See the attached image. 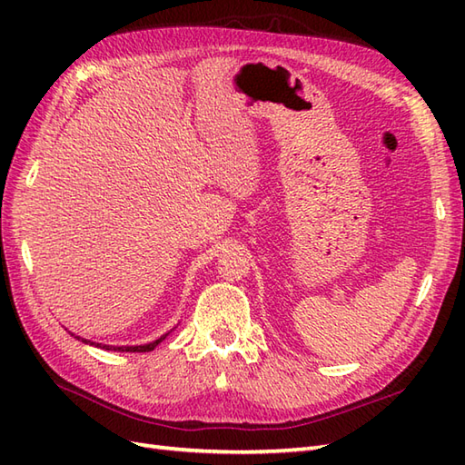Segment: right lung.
<instances>
[{
    "mask_svg": "<svg viewBox=\"0 0 465 465\" xmlns=\"http://www.w3.org/2000/svg\"><path fill=\"white\" fill-rule=\"evenodd\" d=\"M74 335V333H72ZM167 335V333H165ZM165 335H162L160 340H155V341H152V343H145V345H102V343H97V348H104V350H114V351H152L157 343L160 341H163L165 340ZM77 340H82L84 343H90V345H95L94 341H87V340H84V338H80V335H75Z\"/></svg>",
    "mask_w": 465,
    "mask_h": 465,
    "instance_id": "1",
    "label": "right lung"
}]
</instances>
